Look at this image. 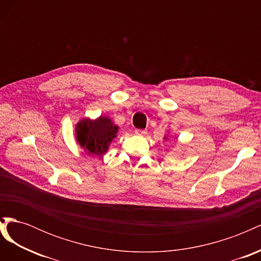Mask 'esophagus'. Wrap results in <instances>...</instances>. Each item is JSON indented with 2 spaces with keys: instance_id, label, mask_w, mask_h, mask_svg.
I'll return each mask as SVG.
<instances>
[{
  "instance_id": "34e87169",
  "label": "esophagus",
  "mask_w": 261,
  "mask_h": 261,
  "mask_svg": "<svg viewBox=\"0 0 261 261\" xmlns=\"http://www.w3.org/2000/svg\"><path fill=\"white\" fill-rule=\"evenodd\" d=\"M135 134L138 136H145L147 134V130L146 129H136L135 130Z\"/></svg>"
}]
</instances>
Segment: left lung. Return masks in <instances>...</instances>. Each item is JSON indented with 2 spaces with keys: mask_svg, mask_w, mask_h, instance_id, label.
<instances>
[{
  "mask_svg": "<svg viewBox=\"0 0 261 261\" xmlns=\"http://www.w3.org/2000/svg\"><path fill=\"white\" fill-rule=\"evenodd\" d=\"M164 138H165V139H167V137H164Z\"/></svg>",
  "mask_w": 261,
  "mask_h": 261,
  "instance_id": "left-lung-1",
  "label": "left lung"
}]
</instances>
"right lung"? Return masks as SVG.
<instances>
[{
    "instance_id": "1",
    "label": "right lung",
    "mask_w": 261,
    "mask_h": 261,
    "mask_svg": "<svg viewBox=\"0 0 261 261\" xmlns=\"http://www.w3.org/2000/svg\"><path fill=\"white\" fill-rule=\"evenodd\" d=\"M118 129L120 127L107 115L99 116L96 120L85 117L76 124L75 138L88 154L102 155L109 150Z\"/></svg>"
}]
</instances>
